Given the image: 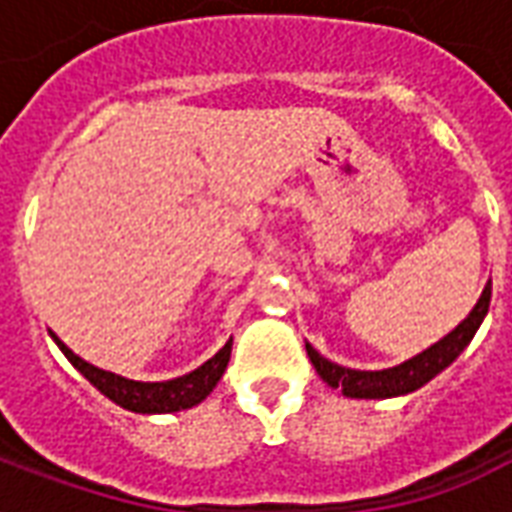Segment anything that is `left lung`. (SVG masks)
<instances>
[{
  "label": "left lung",
  "instance_id": "1",
  "mask_svg": "<svg viewBox=\"0 0 512 512\" xmlns=\"http://www.w3.org/2000/svg\"><path fill=\"white\" fill-rule=\"evenodd\" d=\"M488 304H491V282L483 288L472 312L450 334H444L439 343L425 348L422 354L411 356V359L395 367H386V370H351V367L329 362L310 343H307V356H310L315 373L332 389H340L345 397L386 400V397L411 395V392H417L419 386L428 384L430 378L439 376L441 370H447L463 354V348L472 343V337L480 329L485 315H488Z\"/></svg>",
  "mask_w": 512,
  "mask_h": 512
}]
</instances>
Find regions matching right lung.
Returning <instances> with one entry per match:
<instances>
[{"mask_svg":"<svg viewBox=\"0 0 512 512\" xmlns=\"http://www.w3.org/2000/svg\"><path fill=\"white\" fill-rule=\"evenodd\" d=\"M51 340L101 395H106L126 411H134V414H175V411H186V408L202 403L213 392V386L219 384V378L224 376L227 362H230V351H233V340H227L219 354H213L205 365L191 370L186 376L169 378V381H134V378L117 376V373H109V370L84 362L82 356L73 354L54 332H51Z\"/></svg>","mask_w":512,"mask_h":512,"instance_id":"right-lung-1","label":"right lung"}]
</instances>
